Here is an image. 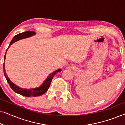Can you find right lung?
<instances>
[{"label":"right lung","instance_id":"add662e5","mask_svg":"<svg viewBox=\"0 0 125 125\" xmlns=\"http://www.w3.org/2000/svg\"><path fill=\"white\" fill-rule=\"evenodd\" d=\"M36 33L35 32L33 31H26L25 32H23V33H21L19 34H18L16 36H15L12 39V40L10 42L9 46H8V48L7 49L6 52L7 51V49H8L10 46H11L13 43H15V42H17V41L20 40V39H23L25 38H27V37L32 36L34 35H35ZM6 54H5L4 57V61H5V59H6ZM4 64H3V69H4V74L5 77H6L7 81L8 83H9L10 86L12 88L13 91L16 92V93L19 94L23 95V96L25 97H37V96H40V95H42L45 93L47 91L48 89L49 86L51 85V83L52 81V80L53 78L54 75H55L56 73L59 72L61 71V69H59L57 71L53 72L51 73L47 77V78H46V80L44 81V82L42 83V84L38 88H32L30 89H23L19 88V87L16 86V85L14 84L12 82L9 78L8 77L7 75L6 74V70H5V66H4Z\"/></svg>","mask_w":125,"mask_h":125}]
</instances>
